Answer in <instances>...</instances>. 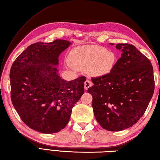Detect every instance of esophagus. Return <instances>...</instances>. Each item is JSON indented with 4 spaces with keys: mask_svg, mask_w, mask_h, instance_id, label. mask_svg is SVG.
I'll use <instances>...</instances> for the list:
<instances>
[{
    "mask_svg": "<svg viewBox=\"0 0 160 160\" xmlns=\"http://www.w3.org/2000/svg\"><path fill=\"white\" fill-rule=\"evenodd\" d=\"M92 86V83L89 80H86L85 81V83H84V88H85L86 90H88L90 87Z\"/></svg>",
    "mask_w": 160,
    "mask_h": 160,
    "instance_id": "obj_1",
    "label": "esophagus"
}]
</instances>
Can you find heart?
<instances>
[{
	"mask_svg": "<svg viewBox=\"0 0 160 160\" xmlns=\"http://www.w3.org/2000/svg\"><path fill=\"white\" fill-rule=\"evenodd\" d=\"M118 61L116 53L98 45H85L76 47L69 53L68 67L88 72L93 77L108 76L115 68Z\"/></svg>",
	"mask_w": 160,
	"mask_h": 160,
	"instance_id": "obj_1",
	"label": "heart"
}]
</instances>
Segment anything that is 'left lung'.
Returning a JSON list of instances; mask_svg holds the SVG:
<instances>
[{
  "label": "left lung",
  "mask_w": 160,
  "mask_h": 160,
  "mask_svg": "<svg viewBox=\"0 0 160 160\" xmlns=\"http://www.w3.org/2000/svg\"><path fill=\"white\" fill-rule=\"evenodd\" d=\"M116 47L122 53L114 70L108 76L92 78L93 86L87 90L92 96L96 120L102 128L111 132L136 124L155 90L150 60L132 44H117Z\"/></svg>",
  "instance_id": "1"
}]
</instances>
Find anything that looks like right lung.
Instances as JSON below:
<instances>
[{
	"mask_svg": "<svg viewBox=\"0 0 160 160\" xmlns=\"http://www.w3.org/2000/svg\"><path fill=\"white\" fill-rule=\"evenodd\" d=\"M71 44L62 40L32 44L12 65L13 106L27 126L41 133H56L64 128L84 92L85 77L68 81L59 76L56 68L60 54Z\"/></svg>",
	"mask_w": 160,
	"mask_h": 160,
	"instance_id": "1",
	"label": "right lung"
}]
</instances>
